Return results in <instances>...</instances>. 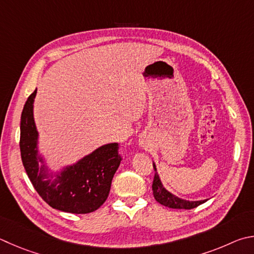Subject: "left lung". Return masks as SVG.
<instances>
[{"label": "left lung", "mask_w": 254, "mask_h": 254, "mask_svg": "<svg viewBox=\"0 0 254 254\" xmlns=\"http://www.w3.org/2000/svg\"><path fill=\"white\" fill-rule=\"evenodd\" d=\"M153 168H154L155 174H154L153 184H152V190H153L154 199L158 201L160 204L168 206V207H171V209L190 210V209H193V207L199 206L200 204L204 203V202L207 201V199L200 200V201H189V200H184V199H181V197L174 195L173 193L169 192L167 189L163 187V184H162V182H161L160 177L158 174V171H156V167H155L154 162H153Z\"/></svg>", "instance_id": "8db88e82"}]
</instances>
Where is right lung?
<instances>
[{
    "mask_svg": "<svg viewBox=\"0 0 254 254\" xmlns=\"http://www.w3.org/2000/svg\"><path fill=\"white\" fill-rule=\"evenodd\" d=\"M35 95L36 90L29 96L21 115L20 150L27 177L53 209L75 214L98 210L108 199L114 173L121 163L119 144H104L75 163L49 172L45 159L39 153V132L33 115Z\"/></svg>",
    "mask_w": 254,
    "mask_h": 254,
    "instance_id": "add662e5",
    "label": "right lung"
}]
</instances>
